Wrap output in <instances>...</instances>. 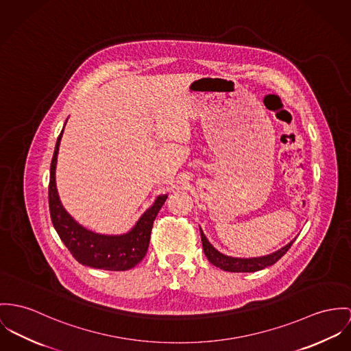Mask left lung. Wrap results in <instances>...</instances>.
I'll list each match as a JSON object with an SVG mask.
<instances>
[{
    "label": "left lung",
    "instance_id": "8db88e82",
    "mask_svg": "<svg viewBox=\"0 0 351 351\" xmlns=\"http://www.w3.org/2000/svg\"><path fill=\"white\" fill-rule=\"evenodd\" d=\"M200 238H202V244H203V250L204 254L207 256V259L216 266L220 270L228 271V272H255V271L263 270L269 266H272L274 263H276L291 247V244L295 242V239H293L289 244H286L285 247L279 248L278 251L265 255V256H256V258H235V256H228L221 254L220 251H217L215 247L208 242V239L206 238L203 230L200 228Z\"/></svg>",
    "mask_w": 351,
    "mask_h": 351
}]
</instances>
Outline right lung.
<instances>
[{"mask_svg":"<svg viewBox=\"0 0 351 351\" xmlns=\"http://www.w3.org/2000/svg\"><path fill=\"white\" fill-rule=\"evenodd\" d=\"M62 132L64 128L57 138L53 159L51 162L49 211L54 230L73 258L82 266L100 270H131L138 262H141L147 254L154 220L168 195H159L154 204L140 216L135 226L125 234L106 235L85 228L64 208L56 187V165Z\"/></svg>","mask_w":351,"mask_h":351,"instance_id":"add662e5","label":"right lung"}]
</instances>
